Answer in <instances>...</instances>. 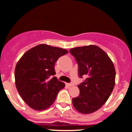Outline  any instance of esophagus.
I'll list each match as a JSON object with an SVG mask.
<instances>
[{
    "instance_id": "34e87169",
    "label": "esophagus",
    "mask_w": 132,
    "mask_h": 132,
    "mask_svg": "<svg viewBox=\"0 0 132 132\" xmlns=\"http://www.w3.org/2000/svg\"><path fill=\"white\" fill-rule=\"evenodd\" d=\"M66 84L68 86H73V83H72V82L66 83Z\"/></svg>"
}]
</instances>
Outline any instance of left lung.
I'll return each mask as SVG.
<instances>
[{"label": "left lung", "instance_id": "left-lung-1", "mask_svg": "<svg viewBox=\"0 0 132 132\" xmlns=\"http://www.w3.org/2000/svg\"><path fill=\"white\" fill-rule=\"evenodd\" d=\"M78 64L79 77L86 79L78 87L80 93L72 98L74 108L81 113H91L103 106L115 86L116 70L108 55L94 45L70 50Z\"/></svg>", "mask_w": 132, "mask_h": 132}]
</instances>
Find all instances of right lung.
I'll list each match as a JSON object with an SVG mask.
<instances>
[{
    "mask_svg": "<svg viewBox=\"0 0 132 132\" xmlns=\"http://www.w3.org/2000/svg\"><path fill=\"white\" fill-rule=\"evenodd\" d=\"M66 50L39 44L26 52L16 65L15 84L26 103L36 110L49 108L65 84L55 75V64Z\"/></svg>",
    "mask_w": 132,
    "mask_h": 132,
    "instance_id": "1",
    "label": "right lung"
}]
</instances>
